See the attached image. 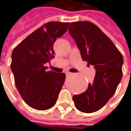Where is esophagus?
I'll use <instances>...</instances> for the list:
<instances>
[{
  "label": "esophagus",
  "mask_w": 131,
  "mask_h": 131,
  "mask_svg": "<svg viewBox=\"0 0 131 131\" xmlns=\"http://www.w3.org/2000/svg\"><path fill=\"white\" fill-rule=\"evenodd\" d=\"M66 75H67V76H70V75H71V73L67 71V72H66Z\"/></svg>",
  "instance_id": "obj_1"
}]
</instances>
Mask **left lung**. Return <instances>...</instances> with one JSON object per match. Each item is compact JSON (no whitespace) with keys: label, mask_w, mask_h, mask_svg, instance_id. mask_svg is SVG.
<instances>
[{"label":"left lung","mask_w":131,"mask_h":131,"mask_svg":"<svg viewBox=\"0 0 131 131\" xmlns=\"http://www.w3.org/2000/svg\"><path fill=\"white\" fill-rule=\"evenodd\" d=\"M69 32L88 65L94 66L93 83L81 94L73 96L77 110L84 113L100 110L115 93L121 81L124 58L115 45L95 24L87 21L71 22Z\"/></svg>","instance_id":"obj_1"}]
</instances>
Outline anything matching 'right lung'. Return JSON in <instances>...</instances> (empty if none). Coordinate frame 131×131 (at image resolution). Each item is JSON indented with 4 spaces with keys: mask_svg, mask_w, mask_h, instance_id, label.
<instances>
[{
    "mask_svg": "<svg viewBox=\"0 0 131 131\" xmlns=\"http://www.w3.org/2000/svg\"><path fill=\"white\" fill-rule=\"evenodd\" d=\"M69 22L50 21L29 35L12 52L11 70L21 98L29 107L47 110L54 106L64 85V73L46 71L54 57L57 38L67 31Z\"/></svg>",
    "mask_w": 131,
    "mask_h": 131,
    "instance_id": "1",
    "label": "right lung"
}]
</instances>
